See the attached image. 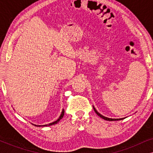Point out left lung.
Instances as JSON below:
<instances>
[{"label": "left lung", "mask_w": 153, "mask_h": 153, "mask_svg": "<svg viewBox=\"0 0 153 153\" xmlns=\"http://www.w3.org/2000/svg\"><path fill=\"white\" fill-rule=\"evenodd\" d=\"M93 109H94V111H95V112L96 113V114H97V115H98V116H100V118H102V119H104V120H108V121H114V120H123V119H125V118H107V117H105V116H102V114H100L99 112L97 111V110L95 109V108L93 106Z\"/></svg>", "instance_id": "8db88e82"}]
</instances>
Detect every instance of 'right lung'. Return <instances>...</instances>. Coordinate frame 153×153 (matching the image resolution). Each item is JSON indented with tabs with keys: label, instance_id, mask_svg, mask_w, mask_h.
I'll use <instances>...</instances> for the list:
<instances>
[{
	"label": "right lung",
	"instance_id": "right-lung-1",
	"mask_svg": "<svg viewBox=\"0 0 153 153\" xmlns=\"http://www.w3.org/2000/svg\"><path fill=\"white\" fill-rule=\"evenodd\" d=\"M64 114H65V110L62 109V112H61V114H60V116H59V118H58L57 120H56V121H54V122L53 123H49V124L47 125H35V124H32L33 125H35V126H37V127H47V126H51V125H55V124H57V123L59 122V121L61 120V119L62 118V117L64 116Z\"/></svg>",
	"mask_w": 153,
	"mask_h": 153
}]
</instances>
